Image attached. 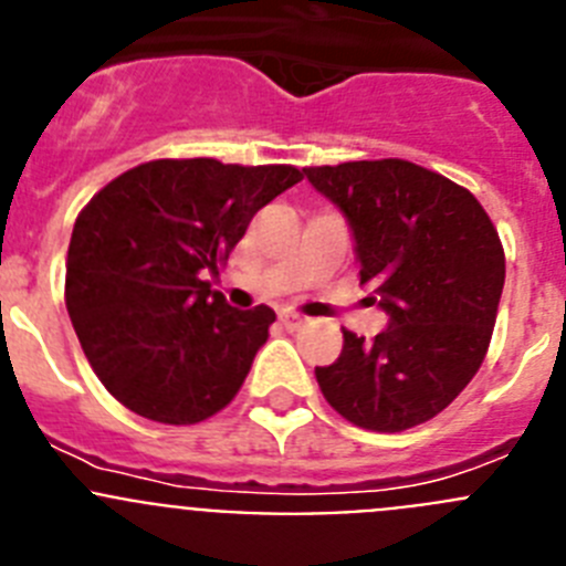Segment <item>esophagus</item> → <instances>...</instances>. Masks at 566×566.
Returning a JSON list of instances; mask_svg holds the SVG:
<instances>
[{
	"label": "esophagus",
	"instance_id": "esophagus-1",
	"mask_svg": "<svg viewBox=\"0 0 566 566\" xmlns=\"http://www.w3.org/2000/svg\"><path fill=\"white\" fill-rule=\"evenodd\" d=\"M280 323H283L286 328H300L303 323H306V317L297 312H280Z\"/></svg>",
	"mask_w": 566,
	"mask_h": 566
}]
</instances>
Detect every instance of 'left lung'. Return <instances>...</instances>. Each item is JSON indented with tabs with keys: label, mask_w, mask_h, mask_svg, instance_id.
Returning a JSON list of instances; mask_svg holds the SVG:
<instances>
[{
	"label": "left lung",
	"mask_w": 566,
	"mask_h": 566,
	"mask_svg": "<svg viewBox=\"0 0 566 566\" xmlns=\"http://www.w3.org/2000/svg\"><path fill=\"white\" fill-rule=\"evenodd\" d=\"M357 240L359 283L391 323L343 328V354L314 368L326 402L357 428L399 433L444 411L484 363L504 286V249L482 203L402 158L303 169Z\"/></svg>",
	"instance_id": "obj_1"
}]
</instances>
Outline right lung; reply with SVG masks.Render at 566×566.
Wrapping results in <instances>:
<instances>
[{"instance_id": "right-lung-1", "label": "right lung", "mask_w": 566, "mask_h": 566, "mask_svg": "<svg viewBox=\"0 0 566 566\" xmlns=\"http://www.w3.org/2000/svg\"><path fill=\"white\" fill-rule=\"evenodd\" d=\"M297 181L292 164L158 158L78 212L64 303L90 368L124 408L198 424L232 402L274 312H238L201 277L227 266L254 212Z\"/></svg>"}]
</instances>
